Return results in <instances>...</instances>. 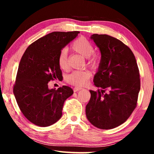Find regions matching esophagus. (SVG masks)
Instances as JSON below:
<instances>
[{"label":"esophagus","instance_id":"obj_1","mask_svg":"<svg viewBox=\"0 0 154 154\" xmlns=\"http://www.w3.org/2000/svg\"><path fill=\"white\" fill-rule=\"evenodd\" d=\"M83 88H79V87H75L74 89H73V91L75 92H78V91H79L81 90H82Z\"/></svg>","mask_w":154,"mask_h":154}]
</instances>
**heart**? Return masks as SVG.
I'll list each match as a JSON object with an SVG mask.
<instances>
[{"mask_svg":"<svg viewBox=\"0 0 154 154\" xmlns=\"http://www.w3.org/2000/svg\"><path fill=\"white\" fill-rule=\"evenodd\" d=\"M72 49L85 58H88L90 63L92 65L97 64L98 58L93 55L94 47L89 41L84 37H80L74 41L71 46ZM58 65L60 69L65 70L68 68L67 51L63 49L59 54ZM91 76V73L88 71L77 70L72 72L66 77V81L69 83L77 86H83L86 84L88 79Z\"/></svg>","mask_w":154,"mask_h":154,"instance_id":"1","label":"heart"}]
</instances>
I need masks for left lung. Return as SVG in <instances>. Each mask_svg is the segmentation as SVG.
<instances>
[{
    "instance_id": "left-lung-1",
    "label": "left lung",
    "mask_w": 154,
    "mask_h": 154,
    "mask_svg": "<svg viewBox=\"0 0 154 154\" xmlns=\"http://www.w3.org/2000/svg\"><path fill=\"white\" fill-rule=\"evenodd\" d=\"M90 39L101 54L94 77V85L100 90H90L85 114L93 126L112 129L124 123L136 107L140 87L139 69L131 49L121 41L98 34L91 35Z\"/></svg>"
}]
</instances>
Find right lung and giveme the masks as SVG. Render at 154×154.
<instances>
[{"mask_svg":"<svg viewBox=\"0 0 154 154\" xmlns=\"http://www.w3.org/2000/svg\"><path fill=\"white\" fill-rule=\"evenodd\" d=\"M79 33H49L31 44L22 57L14 94L21 111L36 126L47 127L58 122L64 101L73 94L66 85L49 89L48 83L62 77L59 54Z\"/></svg>","mask_w":154,"mask_h":154,"instance_id":"obj_1","label":"right lung"}]
</instances>
